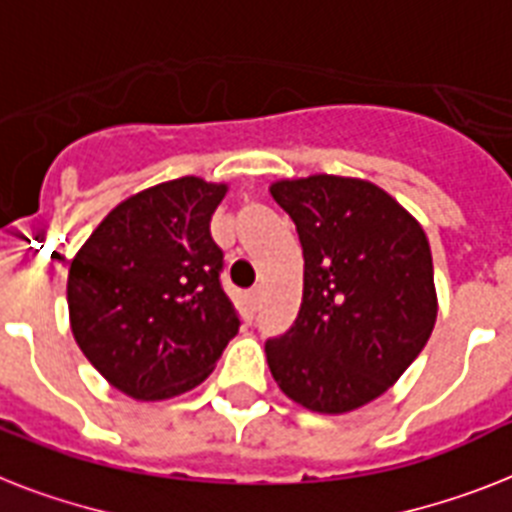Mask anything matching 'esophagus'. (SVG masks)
Instances as JSON below:
<instances>
[{
    "instance_id": "1",
    "label": "esophagus",
    "mask_w": 512,
    "mask_h": 512,
    "mask_svg": "<svg viewBox=\"0 0 512 512\" xmlns=\"http://www.w3.org/2000/svg\"><path fill=\"white\" fill-rule=\"evenodd\" d=\"M260 294H263V286H255V289H252V292H249V299H252V302H260Z\"/></svg>"
}]
</instances>
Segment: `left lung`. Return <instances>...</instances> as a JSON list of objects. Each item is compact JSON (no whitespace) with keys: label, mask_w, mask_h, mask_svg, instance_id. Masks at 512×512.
Returning <instances> with one entry per match:
<instances>
[{"label":"left lung","mask_w":512,"mask_h":512,"mask_svg":"<svg viewBox=\"0 0 512 512\" xmlns=\"http://www.w3.org/2000/svg\"><path fill=\"white\" fill-rule=\"evenodd\" d=\"M305 257L294 326L265 342L278 389L313 413L368 405L397 384L436 323L421 223L381 186L315 173L270 184Z\"/></svg>","instance_id":"left-lung-1"}]
</instances>
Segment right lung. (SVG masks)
<instances>
[{"instance_id": "obj_1", "label": "right lung", "mask_w": 512, "mask_h": 512, "mask_svg": "<svg viewBox=\"0 0 512 512\" xmlns=\"http://www.w3.org/2000/svg\"><path fill=\"white\" fill-rule=\"evenodd\" d=\"M226 191L184 176L131 194L70 263L78 347L134 400H170L199 386L239 331L220 286L223 252L210 236Z\"/></svg>"}]
</instances>
